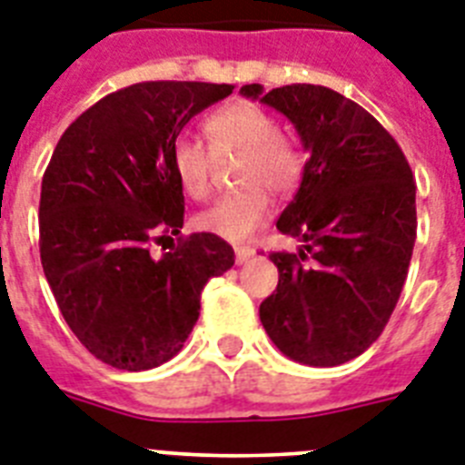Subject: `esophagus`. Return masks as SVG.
<instances>
[{"mask_svg": "<svg viewBox=\"0 0 465 465\" xmlns=\"http://www.w3.org/2000/svg\"><path fill=\"white\" fill-rule=\"evenodd\" d=\"M252 255H255V251H252L251 245H239V248H236V262H239V265L248 262Z\"/></svg>", "mask_w": 465, "mask_h": 465, "instance_id": "34e87169", "label": "esophagus"}]
</instances>
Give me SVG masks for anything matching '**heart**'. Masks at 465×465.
I'll return each mask as SVG.
<instances>
[{"label": "heart", "instance_id": "heart-1", "mask_svg": "<svg viewBox=\"0 0 465 465\" xmlns=\"http://www.w3.org/2000/svg\"><path fill=\"white\" fill-rule=\"evenodd\" d=\"M213 150L193 138L179 135L172 143V172L181 191L193 200L207 198L213 188L214 155L243 154L239 183L243 191L217 198L195 217L200 232L226 241H245L270 217L272 193H289L303 172L301 150L279 134L277 119L251 102H233L205 122Z\"/></svg>", "mask_w": 465, "mask_h": 465}]
</instances>
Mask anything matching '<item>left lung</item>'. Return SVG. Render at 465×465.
I'll return each mask as SVG.
<instances>
[{
	"label": "left lung",
	"instance_id": "1",
	"mask_svg": "<svg viewBox=\"0 0 465 465\" xmlns=\"http://www.w3.org/2000/svg\"><path fill=\"white\" fill-rule=\"evenodd\" d=\"M241 95L282 112L311 154L277 220L303 248L270 255L279 284L260 322L296 363L341 365L377 341L401 296L418 226L413 172L387 128L337 90L251 83Z\"/></svg>",
	"mask_w": 465,
	"mask_h": 465
}]
</instances>
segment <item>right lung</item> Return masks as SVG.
Returning a JSON list of instances; mask_svg holds the SVG:
<instances>
[{"label": "right lung", "instance_id": "add662e5", "mask_svg": "<svg viewBox=\"0 0 465 465\" xmlns=\"http://www.w3.org/2000/svg\"><path fill=\"white\" fill-rule=\"evenodd\" d=\"M232 90L195 81L116 90L64 131L45 169V277L78 341L112 368L138 372L176 356L198 322L205 284L232 270V245L205 232L152 255L153 242L183 226L172 143Z\"/></svg>", "mask_w": 465, "mask_h": 465}]
</instances>
